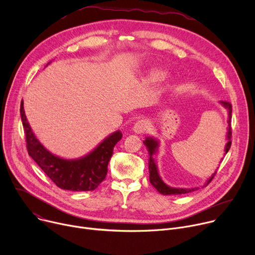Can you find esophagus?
I'll return each mask as SVG.
<instances>
[{"instance_id": "obj_1", "label": "esophagus", "mask_w": 255, "mask_h": 255, "mask_svg": "<svg viewBox=\"0 0 255 255\" xmlns=\"http://www.w3.org/2000/svg\"><path fill=\"white\" fill-rule=\"evenodd\" d=\"M149 127H150L149 121H147V120H140V121H138V122H136V123L134 124L133 131L135 133L140 134V133L146 132L149 129Z\"/></svg>"}]
</instances>
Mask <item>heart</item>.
<instances>
[{"instance_id": "obj_1", "label": "heart", "mask_w": 255, "mask_h": 255, "mask_svg": "<svg viewBox=\"0 0 255 255\" xmlns=\"http://www.w3.org/2000/svg\"><path fill=\"white\" fill-rule=\"evenodd\" d=\"M167 77H168V74L166 72L155 71L150 74L149 79L152 82H160V81H164L165 79H167Z\"/></svg>"}]
</instances>
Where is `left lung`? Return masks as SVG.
<instances>
[{"instance_id": "left-lung-1", "label": "left lung", "mask_w": 255, "mask_h": 255, "mask_svg": "<svg viewBox=\"0 0 255 255\" xmlns=\"http://www.w3.org/2000/svg\"><path fill=\"white\" fill-rule=\"evenodd\" d=\"M219 104L224 106V108L228 111V127H227V143L225 146V155L229 151L231 147V138H232V129H231V122H232V105L227 101H219ZM143 144L146 146V149L148 151L149 159H148V171H149V182L151 185L162 195H182V194H188L194 191H197L199 186L197 188H191V189H182V188H172V186L167 185L163 179L161 178L158 170V165L155 160V155L159 150L160 142L158 139H156L154 136H146L145 140H143ZM216 171L207 179L205 184L203 186H206L214 177Z\"/></svg>"}]
</instances>
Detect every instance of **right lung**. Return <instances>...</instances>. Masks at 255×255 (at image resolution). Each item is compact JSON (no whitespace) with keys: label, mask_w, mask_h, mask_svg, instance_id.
I'll return each instance as SVG.
<instances>
[{"label":"right lung","mask_w":255,"mask_h":255,"mask_svg":"<svg viewBox=\"0 0 255 255\" xmlns=\"http://www.w3.org/2000/svg\"><path fill=\"white\" fill-rule=\"evenodd\" d=\"M20 116L28 155L58 188L73 192L94 191L106 178L114 147L122 138L120 130L110 134L87 155L77 159H64L49 151L36 137L26 119L23 100Z\"/></svg>","instance_id":"1"}]
</instances>
